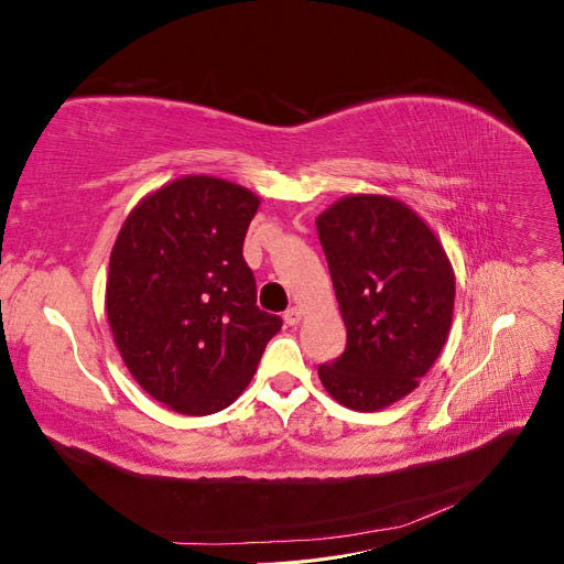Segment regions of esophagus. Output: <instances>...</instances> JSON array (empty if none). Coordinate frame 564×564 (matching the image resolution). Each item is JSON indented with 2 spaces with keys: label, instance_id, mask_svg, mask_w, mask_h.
<instances>
[{
  "label": "esophagus",
  "instance_id": "1",
  "mask_svg": "<svg viewBox=\"0 0 564 564\" xmlns=\"http://www.w3.org/2000/svg\"><path fill=\"white\" fill-rule=\"evenodd\" d=\"M301 319H303V311L299 308V305H292V308L284 313V322L289 324V327H296Z\"/></svg>",
  "mask_w": 564,
  "mask_h": 564
}]
</instances>
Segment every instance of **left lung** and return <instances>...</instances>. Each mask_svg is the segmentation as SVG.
I'll return each instance as SVG.
<instances>
[{
  "label": "left lung",
  "mask_w": 564,
  "mask_h": 564,
  "mask_svg": "<svg viewBox=\"0 0 564 564\" xmlns=\"http://www.w3.org/2000/svg\"><path fill=\"white\" fill-rule=\"evenodd\" d=\"M348 344L319 365L324 390L355 412L412 392L449 336L456 280L425 220L388 195H348L315 220Z\"/></svg>",
  "instance_id": "1"
}]
</instances>
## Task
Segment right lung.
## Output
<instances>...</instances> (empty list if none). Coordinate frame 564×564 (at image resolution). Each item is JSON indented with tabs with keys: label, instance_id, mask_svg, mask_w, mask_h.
<instances>
[{
	"label": "right lung",
	"instance_id": "obj_1",
	"mask_svg": "<svg viewBox=\"0 0 564 564\" xmlns=\"http://www.w3.org/2000/svg\"><path fill=\"white\" fill-rule=\"evenodd\" d=\"M261 199L183 176L143 197L119 230L106 282L115 346L150 398L187 416L230 406L282 327L256 305L242 256Z\"/></svg>",
	"mask_w": 564,
	"mask_h": 564
}]
</instances>
